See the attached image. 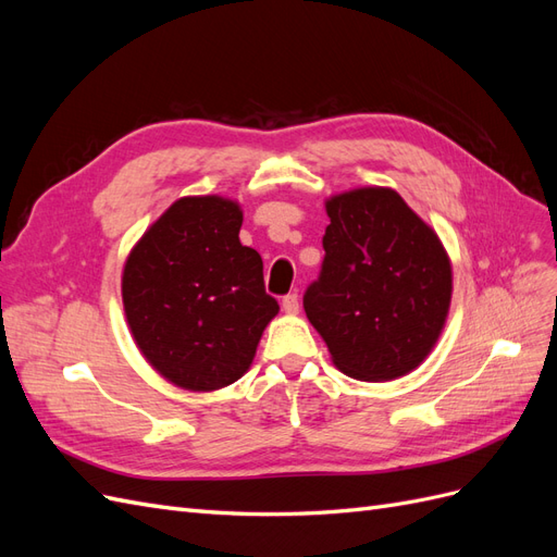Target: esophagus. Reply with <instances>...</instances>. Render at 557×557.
<instances>
[{"instance_id": "34e87169", "label": "esophagus", "mask_w": 557, "mask_h": 557, "mask_svg": "<svg viewBox=\"0 0 557 557\" xmlns=\"http://www.w3.org/2000/svg\"><path fill=\"white\" fill-rule=\"evenodd\" d=\"M283 311L285 313H297L299 311V297L295 293L283 297Z\"/></svg>"}]
</instances>
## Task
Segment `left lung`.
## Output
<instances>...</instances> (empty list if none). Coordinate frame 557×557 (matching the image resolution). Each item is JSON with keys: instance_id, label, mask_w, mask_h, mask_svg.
I'll return each instance as SVG.
<instances>
[{"instance_id": "left-lung-1", "label": "left lung", "mask_w": 557, "mask_h": 557, "mask_svg": "<svg viewBox=\"0 0 557 557\" xmlns=\"http://www.w3.org/2000/svg\"><path fill=\"white\" fill-rule=\"evenodd\" d=\"M330 225L305 311L350 379L409 374L444 330L453 272L436 232L391 188L327 199Z\"/></svg>"}]
</instances>
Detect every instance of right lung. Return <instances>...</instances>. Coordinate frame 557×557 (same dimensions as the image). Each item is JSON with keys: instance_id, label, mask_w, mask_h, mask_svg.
I'll return each mask as SVG.
<instances>
[{"instance_id": "1", "label": "right lung", "mask_w": 557, "mask_h": 557, "mask_svg": "<svg viewBox=\"0 0 557 557\" xmlns=\"http://www.w3.org/2000/svg\"><path fill=\"white\" fill-rule=\"evenodd\" d=\"M242 209L215 195L181 197L132 248L125 315L144 358L185 391H218L244 376L278 301L262 258L242 246Z\"/></svg>"}]
</instances>
